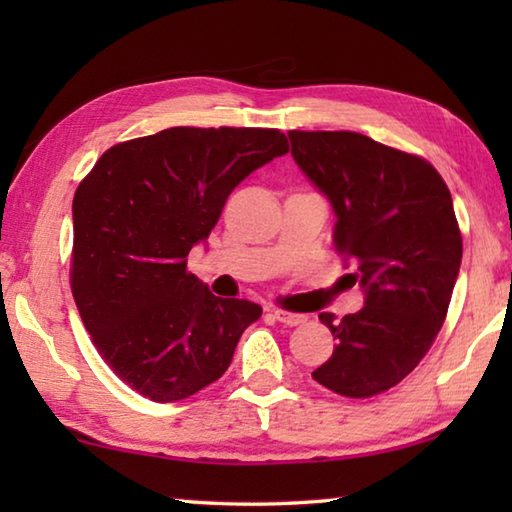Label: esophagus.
Listing matches in <instances>:
<instances>
[{
    "label": "esophagus",
    "instance_id": "34e87169",
    "mask_svg": "<svg viewBox=\"0 0 512 512\" xmlns=\"http://www.w3.org/2000/svg\"><path fill=\"white\" fill-rule=\"evenodd\" d=\"M273 318L277 320V323L289 325V327H296L300 323H305V316H302V314H291V311H284V309H275L273 311Z\"/></svg>",
    "mask_w": 512,
    "mask_h": 512
}]
</instances>
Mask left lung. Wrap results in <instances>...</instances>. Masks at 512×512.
<instances>
[{
    "label": "left lung",
    "mask_w": 512,
    "mask_h": 512,
    "mask_svg": "<svg viewBox=\"0 0 512 512\" xmlns=\"http://www.w3.org/2000/svg\"><path fill=\"white\" fill-rule=\"evenodd\" d=\"M291 155L336 214L334 248L366 293L357 314H320L334 352L311 372L343 397L388 391L445 323L463 239L452 194L418 155L350 131H289Z\"/></svg>",
    "instance_id": "obj_1"
}]
</instances>
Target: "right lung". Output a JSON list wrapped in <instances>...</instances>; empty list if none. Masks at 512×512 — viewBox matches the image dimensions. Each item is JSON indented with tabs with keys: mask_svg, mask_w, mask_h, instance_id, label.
Masks as SVG:
<instances>
[{
	"mask_svg": "<svg viewBox=\"0 0 512 512\" xmlns=\"http://www.w3.org/2000/svg\"><path fill=\"white\" fill-rule=\"evenodd\" d=\"M289 151L275 128L176 126L115 144L74 194L72 293L94 348L153 402H178L228 370L248 300L216 298L187 271L241 180Z\"/></svg>",
	"mask_w": 512,
	"mask_h": 512,
	"instance_id": "add662e5",
	"label": "right lung"
}]
</instances>
